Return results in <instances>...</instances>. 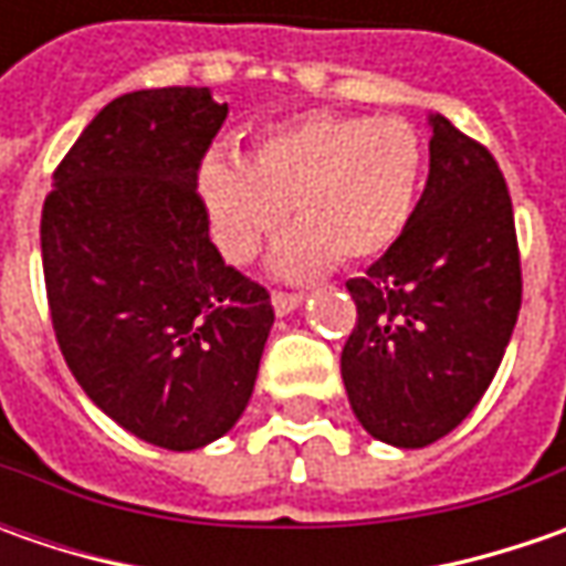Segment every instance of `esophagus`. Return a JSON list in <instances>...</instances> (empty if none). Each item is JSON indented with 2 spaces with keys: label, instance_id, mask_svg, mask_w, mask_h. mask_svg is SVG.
Instances as JSON below:
<instances>
[{
  "label": "esophagus",
  "instance_id": "34e87169",
  "mask_svg": "<svg viewBox=\"0 0 566 566\" xmlns=\"http://www.w3.org/2000/svg\"><path fill=\"white\" fill-rule=\"evenodd\" d=\"M298 305H302V295L298 293H273V308H276V315H293Z\"/></svg>",
  "mask_w": 566,
  "mask_h": 566
}]
</instances>
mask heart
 <instances>
[{
	"mask_svg": "<svg viewBox=\"0 0 566 566\" xmlns=\"http://www.w3.org/2000/svg\"><path fill=\"white\" fill-rule=\"evenodd\" d=\"M422 172V144L402 119L308 113L268 132L249 160L210 157L198 172L210 232L229 261H249L280 227L273 271L308 276L371 261L397 242Z\"/></svg>",
	"mask_w": 566,
	"mask_h": 566,
	"instance_id": "b5f03b06",
	"label": "heart"
}]
</instances>
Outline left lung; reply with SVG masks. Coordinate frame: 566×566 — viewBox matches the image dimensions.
<instances>
[{
  "label": "left lung",
  "mask_w": 566,
  "mask_h": 566,
  "mask_svg": "<svg viewBox=\"0 0 566 566\" xmlns=\"http://www.w3.org/2000/svg\"><path fill=\"white\" fill-rule=\"evenodd\" d=\"M428 182L397 242L346 283L356 327L339 371L361 428L434 444L489 390L520 315L507 182L489 150L431 113Z\"/></svg>",
  "instance_id": "8db88e82"
}]
</instances>
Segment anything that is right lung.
<instances>
[{"label": "right lung", "mask_w": 566, "mask_h": 566, "mask_svg": "<svg viewBox=\"0 0 566 566\" xmlns=\"http://www.w3.org/2000/svg\"><path fill=\"white\" fill-rule=\"evenodd\" d=\"M227 113L207 87L106 103L53 172L40 220L72 375L164 450H198L239 422L273 327L271 295L220 258L195 191Z\"/></svg>", "instance_id": "1"}]
</instances>
